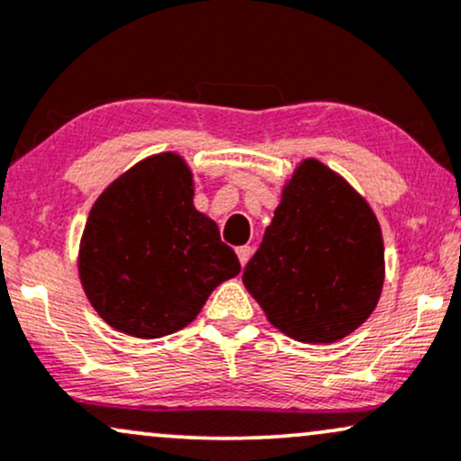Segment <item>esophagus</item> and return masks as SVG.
I'll list each match as a JSON object with an SVG mask.
<instances>
[{
  "label": "esophagus",
  "mask_w": 461,
  "mask_h": 461,
  "mask_svg": "<svg viewBox=\"0 0 461 461\" xmlns=\"http://www.w3.org/2000/svg\"><path fill=\"white\" fill-rule=\"evenodd\" d=\"M236 255H238V259H240V266H247V262L251 259V255H253V249L249 245H242L236 249Z\"/></svg>",
  "instance_id": "1"
}]
</instances>
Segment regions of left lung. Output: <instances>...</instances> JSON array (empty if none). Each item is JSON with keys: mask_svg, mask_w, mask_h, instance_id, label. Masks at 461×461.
<instances>
[{"mask_svg": "<svg viewBox=\"0 0 461 461\" xmlns=\"http://www.w3.org/2000/svg\"><path fill=\"white\" fill-rule=\"evenodd\" d=\"M242 284L270 324L292 339H343L369 318L384 284L374 210L339 174L315 158L303 160Z\"/></svg>", "mask_w": 461, "mask_h": 461, "instance_id": "8db88e82", "label": "left lung"}]
</instances>
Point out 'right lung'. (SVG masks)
<instances>
[{
    "label": "right lung",
    "mask_w": 461,
    "mask_h": 461,
    "mask_svg": "<svg viewBox=\"0 0 461 461\" xmlns=\"http://www.w3.org/2000/svg\"><path fill=\"white\" fill-rule=\"evenodd\" d=\"M193 174L174 152L149 157L104 188L87 216L79 276L96 313L141 339L185 329L240 273L219 227L193 206Z\"/></svg>",
    "instance_id": "right-lung-1"
}]
</instances>
